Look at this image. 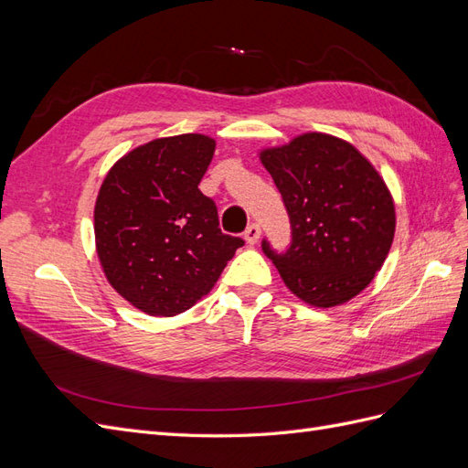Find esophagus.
Masks as SVG:
<instances>
[{"label": "esophagus", "instance_id": "34e87169", "mask_svg": "<svg viewBox=\"0 0 468 468\" xmlns=\"http://www.w3.org/2000/svg\"><path fill=\"white\" fill-rule=\"evenodd\" d=\"M260 236H261V230H260V226H258V224H250L248 229H246V232H244V238H246V242H248L250 246L258 244Z\"/></svg>", "mask_w": 468, "mask_h": 468}]
</instances>
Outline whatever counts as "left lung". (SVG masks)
Segmentation results:
<instances>
[{
	"label": "left lung",
	"mask_w": 468,
	"mask_h": 468,
	"mask_svg": "<svg viewBox=\"0 0 468 468\" xmlns=\"http://www.w3.org/2000/svg\"><path fill=\"white\" fill-rule=\"evenodd\" d=\"M291 217L292 244L277 253L263 242L287 289L316 308L339 306L369 287L396 230L388 186L344 138L304 133L261 148Z\"/></svg>",
	"instance_id": "obj_1"
}]
</instances>
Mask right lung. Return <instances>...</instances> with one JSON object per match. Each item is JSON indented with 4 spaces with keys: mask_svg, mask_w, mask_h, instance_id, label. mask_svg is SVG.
<instances>
[{
    "mask_svg": "<svg viewBox=\"0 0 468 468\" xmlns=\"http://www.w3.org/2000/svg\"><path fill=\"white\" fill-rule=\"evenodd\" d=\"M217 140L189 133L150 140L111 165L93 230L109 285L150 316L186 313L217 285L242 238L218 229L199 191Z\"/></svg>",
    "mask_w": 468,
    "mask_h": 468,
    "instance_id": "1",
    "label": "right lung"
}]
</instances>
